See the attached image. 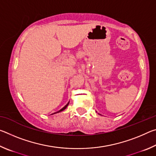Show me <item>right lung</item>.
Instances as JSON below:
<instances>
[{
	"label": "right lung",
	"mask_w": 156,
	"mask_h": 156,
	"mask_svg": "<svg viewBox=\"0 0 156 156\" xmlns=\"http://www.w3.org/2000/svg\"><path fill=\"white\" fill-rule=\"evenodd\" d=\"M69 102H68V103L67 104V105H65V106L64 107H63V108H62V109H60V110H59L58 111V112H55V113H52V114H54V113H59V112H62V111H64L65 109H66V108H67V106H68V105H69Z\"/></svg>",
	"instance_id": "add662e5"
}]
</instances>
